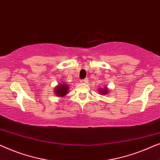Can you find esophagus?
I'll return each instance as SVG.
<instances>
[{
	"instance_id": "1",
	"label": "esophagus",
	"mask_w": 160,
	"mask_h": 160,
	"mask_svg": "<svg viewBox=\"0 0 160 160\" xmlns=\"http://www.w3.org/2000/svg\"><path fill=\"white\" fill-rule=\"evenodd\" d=\"M87 82H88V79L87 78H84V79L81 81V83H83V84H86Z\"/></svg>"
}]
</instances>
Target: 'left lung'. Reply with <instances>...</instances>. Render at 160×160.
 <instances>
[{"label": "left lung", "instance_id": "obj_1", "mask_svg": "<svg viewBox=\"0 0 160 160\" xmlns=\"http://www.w3.org/2000/svg\"><path fill=\"white\" fill-rule=\"evenodd\" d=\"M98 92H99L100 95H107V94H108L109 89H108V87L106 86V87H104L103 88H102V87H100V88H98Z\"/></svg>", "mask_w": 160, "mask_h": 160}]
</instances>
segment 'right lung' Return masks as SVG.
Instances as JSON below:
<instances>
[{"label": "right lung", "mask_w": 160, "mask_h": 160, "mask_svg": "<svg viewBox=\"0 0 160 160\" xmlns=\"http://www.w3.org/2000/svg\"><path fill=\"white\" fill-rule=\"evenodd\" d=\"M54 90V92L57 97L63 98L69 92V86L65 83H60L58 85H57Z\"/></svg>", "instance_id": "1"}]
</instances>
